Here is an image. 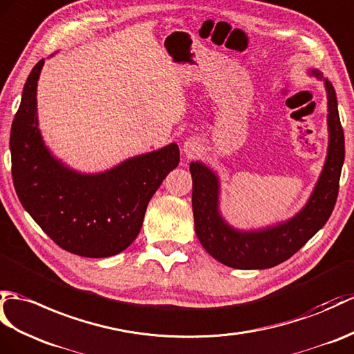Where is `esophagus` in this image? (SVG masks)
Instances as JSON below:
<instances>
[{
	"label": "esophagus",
	"mask_w": 354,
	"mask_h": 354,
	"mask_svg": "<svg viewBox=\"0 0 354 354\" xmlns=\"http://www.w3.org/2000/svg\"><path fill=\"white\" fill-rule=\"evenodd\" d=\"M199 151H201V145L197 143L196 138H188L184 143V152L187 155V158L194 157V155L199 153Z\"/></svg>",
	"instance_id": "esophagus-1"
}]
</instances>
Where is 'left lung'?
I'll return each mask as SVG.
<instances>
[{
  "mask_svg": "<svg viewBox=\"0 0 354 354\" xmlns=\"http://www.w3.org/2000/svg\"><path fill=\"white\" fill-rule=\"evenodd\" d=\"M319 77L318 71H312ZM328 105V152L324 169L308 205L286 223L264 231L240 232L218 214V178L202 162H192L193 214L196 235L212 258L240 270L274 267L299 252L330 217L339 192L345 157L344 129L330 81L326 80Z\"/></svg>",
  "mask_w": 354,
  "mask_h": 354,
  "instance_id": "8db88e82",
  "label": "left lung"
}]
</instances>
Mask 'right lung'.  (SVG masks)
<instances>
[{
	"mask_svg": "<svg viewBox=\"0 0 354 354\" xmlns=\"http://www.w3.org/2000/svg\"><path fill=\"white\" fill-rule=\"evenodd\" d=\"M40 60L26 81L10 131L12 178L22 207L62 249L86 258L125 250L143 225L162 179L179 164V147L129 158L100 175H81L54 160L37 128Z\"/></svg>",
	"mask_w": 354,
	"mask_h": 354,
	"instance_id": "right-lung-1",
	"label": "right lung"
}]
</instances>
